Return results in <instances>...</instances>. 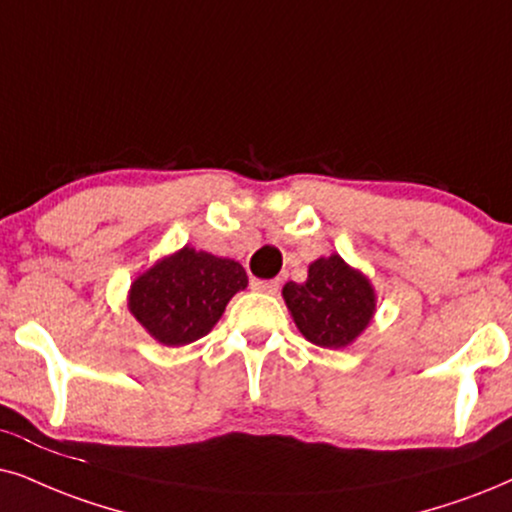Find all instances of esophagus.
<instances>
[{"instance_id": "34e87169", "label": "esophagus", "mask_w": 512, "mask_h": 512, "mask_svg": "<svg viewBox=\"0 0 512 512\" xmlns=\"http://www.w3.org/2000/svg\"><path fill=\"white\" fill-rule=\"evenodd\" d=\"M252 290H257V293H269V295H276L278 293V281H260V278H252L250 281Z\"/></svg>"}]
</instances>
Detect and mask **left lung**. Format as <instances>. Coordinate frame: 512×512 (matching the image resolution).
I'll return each mask as SVG.
<instances>
[{
	"label": "left lung",
	"instance_id": "8db88e82",
	"mask_svg": "<svg viewBox=\"0 0 512 512\" xmlns=\"http://www.w3.org/2000/svg\"><path fill=\"white\" fill-rule=\"evenodd\" d=\"M283 300L300 333L319 347L349 345L375 312L371 283L340 255L316 260L304 283H286Z\"/></svg>",
	"mask_w": 512,
	"mask_h": 512
}]
</instances>
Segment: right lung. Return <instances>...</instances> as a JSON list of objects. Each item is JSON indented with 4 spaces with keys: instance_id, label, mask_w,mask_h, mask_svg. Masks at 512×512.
I'll return each mask as SVG.
<instances>
[{
    "instance_id": "obj_1",
    "label": "right lung",
    "mask_w": 512,
    "mask_h": 512,
    "mask_svg": "<svg viewBox=\"0 0 512 512\" xmlns=\"http://www.w3.org/2000/svg\"><path fill=\"white\" fill-rule=\"evenodd\" d=\"M245 286L248 276L238 262L181 248L132 283L129 309L155 340L179 347L208 335Z\"/></svg>"
}]
</instances>
